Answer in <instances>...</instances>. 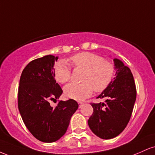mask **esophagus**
<instances>
[{
	"instance_id": "esophagus-1",
	"label": "esophagus",
	"mask_w": 155,
	"mask_h": 155,
	"mask_svg": "<svg viewBox=\"0 0 155 155\" xmlns=\"http://www.w3.org/2000/svg\"><path fill=\"white\" fill-rule=\"evenodd\" d=\"M78 104H79V108H81V106H82L83 105H84V103H83V102H81V101H79V102H78Z\"/></svg>"
}]
</instances>
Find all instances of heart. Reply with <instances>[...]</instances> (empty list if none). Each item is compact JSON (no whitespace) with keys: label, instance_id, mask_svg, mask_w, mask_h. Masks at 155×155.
<instances>
[{"label":"heart","instance_id":"1","mask_svg":"<svg viewBox=\"0 0 155 155\" xmlns=\"http://www.w3.org/2000/svg\"><path fill=\"white\" fill-rule=\"evenodd\" d=\"M76 68L84 71L81 84H69L64 87V93L68 97L82 101L90 97L93 90L96 92L104 91L111 84L115 74L113 63L104 60L99 55L91 52H80L71 58ZM54 75L56 81L65 84L71 79V69L66 62L60 60L54 65Z\"/></svg>","mask_w":155,"mask_h":155}]
</instances>
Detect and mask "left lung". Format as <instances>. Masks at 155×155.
Listing matches in <instances>:
<instances>
[{"instance_id":"left-lung-1","label":"left lung","mask_w":155,"mask_h":155,"mask_svg":"<svg viewBox=\"0 0 155 155\" xmlns=\"http://www.w3.org/2000/svg\"><path fill=\"white\" fill-rule=\"evenodd\" d=\"M116 74L111 84L97 98L106 103L91 104L92 115L88 125L94 134L102 139L120 135L128 124L136 99V88L130 69L120 60L114 59Z\"/></svg>"}]
</instances>
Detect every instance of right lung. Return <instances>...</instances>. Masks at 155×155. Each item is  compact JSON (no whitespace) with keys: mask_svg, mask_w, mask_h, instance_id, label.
<instances>
[{"mask_svg":"<svg viewBox=\"0 0 155 155\" xmlns=\"http://www.w3.org/2000/svg\"><path fill=\"white\" fill-rule=\"evenodd\" d=\"M58 59L49 54L30 62L19 80L18 108L23 122L35 138L46 143L56 141L65 134L79 107L73 99L60 101L54 108L50 106L49 101L63 93L54 75Z\"/></svg>","mask_w":155,"mask_h":155,"instance_id":"obj_1","label":"right lung"}]
</instances>
